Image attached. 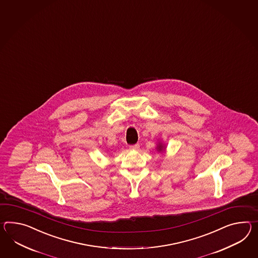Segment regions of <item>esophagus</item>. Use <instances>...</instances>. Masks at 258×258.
Segmentation results:
<instances>
[{"mask_svg": "<svg viewBox=\"0 0 258 258\" xmlns=\"http://www.w3.org/2000/svg\"><path fill=\"white\" fill-rule=\"evenodd\" d=\"M130 149H132V150H139L140 149V145L138 144L137 145H131Z\"/></svg>", "mask_w": 258, "mask_h": 258, "instance_id": "obj_1", "label": "esophagus"}]
</instances>
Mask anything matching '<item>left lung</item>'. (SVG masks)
<instances>
[{
    "label": "left lung",
    "instance_id": "1",
    "mask_svg": "<svg viewBox=\"0 0 258 258\" xmlns=\"http://www.w3.org/2000/svg\"><path fill=\"white\" fill-rule=\"evenodd\" d=\"M166 149H167L166 145H165L164 143H162L161 141H158L157 146H156V150H157L158 153H163V154H165V153H166Z\"/></svg>",
    "mask_w": 258,
    "mask_h": 258
}]
</instances>
